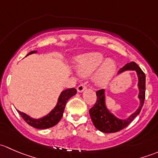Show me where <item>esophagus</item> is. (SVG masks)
Instances as JSON below:
<instances>
[{"label": "esophagus", "mask_w": 158, "mask_h": 158, "mask_svg": "<svg viewBox=\"0 0 158 158\" xmlns=\"http://www.w3.org/2000/svg\"><path fill=\"white\" fill-rule=\"evenodd\" d=\"M86 85H85V83H82L80 84V85H79V86L77 87V91L79 92H82V91H84L85 89H86Z\"/></svg>", "instance_id": "esophagus-1"}]
</instances>
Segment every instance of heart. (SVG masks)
I'll use <instances>...</instances> for the list:
<instances>
[{
  "label": "heart",
  "instance_id": "b5f03b06",
  "mask_svg": "<svg viewBox=\"0 0 158 158\" xmlns=\"http://www.w3.org/2000/svg\"><path fill=\"white\" fill-rule=\"evenodd\" d=\"M98 68L95 75V81L98 85H106L115 73L116 64L111 59L105 60L101 52H89L76 57L75 66L77 73L82 76H90Z\"/></svg>",
  "mask_w": 158,
  "mask_h": 158
}]
</instances>
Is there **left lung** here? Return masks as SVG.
<instances>
[{
    "label": "left lung",
    "mask_w": 158,
    "mask_h": 158,
    "mask_svg": "<svg viewBox=\"0 0 158 158\" xmlns=\"http://www.w3.org/2000/svg\"><path fill=\"white\" fill-rule=\"evenodd\" d=\"M125 70H135L138 76V88H139L140 106L134 114L128 118L122 120L114 117L111 112L106 109L105 105V92L103 89H99L96 92L97 99L95 105L89 109V114L92 121L94 126L98 131L104 133H114L119 131L127 127L135 118L141 111L145 99V74L141 68L135 63L131 62L125 65L119 69L118 73Z\"/></svg>",
    "instance_id": "8db88e82"
}]
</instances>
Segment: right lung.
I'll list each match as a JSON object with an SVG mask.
<instances>
[{"label": "right lung", "mask_w": 158, "mask_h": 158, "mask_svg": "<svg viewBox=\"0 0 158 158\" xmlns=\"http://www.w3.org/2000/svg\"><path fill=\"white\" fill-rule=\"evenodd\" d=\"M35 52H36V51H31V52L28 53V55L29 54L35 53ZM76 92H77V91L74 88L68 89L63 91L62 93L60 94V97H59L58 102H57V105L54 108V109L49 114H47V116L43 118H32L29 117L25 113L21 112V111H18V110L17 111H18L19 114L21 115V117L23 118V120L28 125H30V126L38 129H45L51 128V127L56 125L60 122V119L62 118V117L63 115V112H64L65 106H66V102H67L68 100L72 96L76 95Z\"/></svg>", "instance_id": "add662e5"}]
</instances>
